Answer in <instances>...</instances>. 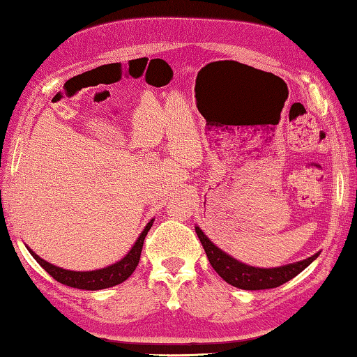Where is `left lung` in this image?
<instances>
[{
    "instance_id": "obj_1",
    "label": "left lung",
    "mask_w": 357,
    "mask_h": 357,
    "mask_svg": "<svg viewBox=\"0 0 357 357\" xmlns=\"http://www.w3.org/2000/svg\"><path fill=\"white\" fill-rule=\"evenodd\" d=\"M196 234L197 237H199L204 250H206L207 258L210 261V264L215 268V272H217L226 283L247 291L277 288V286L289 282L291 278L299 275L303 268L310 266L312 262L318 258V255H313L312 258L275 268L251 267L236 261L231 258L229 255H226L225 251L215 247L199 227H196Z\"/></svg>"
}]
</instances>
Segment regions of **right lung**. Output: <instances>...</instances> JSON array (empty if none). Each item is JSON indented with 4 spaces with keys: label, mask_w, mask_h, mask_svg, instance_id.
Instances as JSON below:
<instances>
[{
    "label": "right lung",
    "mask_w": 357,
    "mask_h": 357,
    "mask_svg": "<svg viewBox=\"0 0 357 357\" xmlns=\"http://www.w3.org/2000/svg\"><path fill=\"white\" fill-rule=\"evenodd\" d=\"M151 225H153V220L145 226V229L139 236L137 242L134 243V247L123 259L115 262V264L109 267L99 268V271H91V272L64 271V268H60L54 264H50V262L40 259L39 256L30 248L28 250H30L33 258L39 262V266L43 267L50 277H54L58 283L71 286V288H77V289H86V291L106 289V288H110V286L123 283L125 280L130 278L131 273L136 271L140 259V253H142L145 236H147V232L150 231Z\"/></svg>",
    "instance_id": "obj_1"
}]
</instances>
